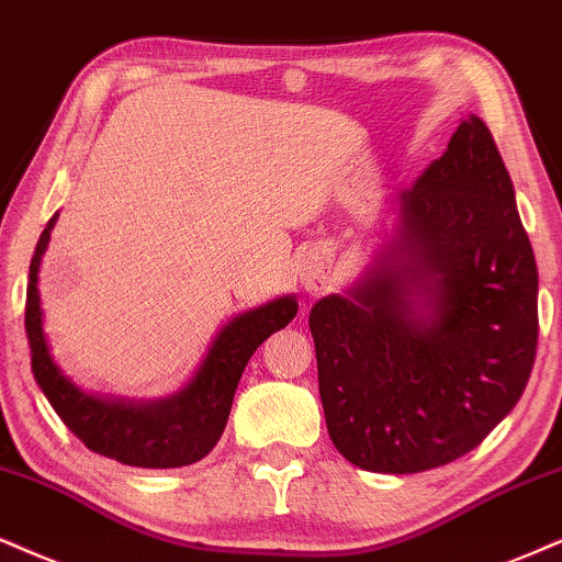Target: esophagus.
<instances>
[{
    "label": "esophagus",
    "mask_w": 562,
    "mask_h": 562,
    "mask_svg": "<svg viewBox=\"0 0 562 562\" xmlns=\"http://www.w3.org/2000/svg\"><path fill=\"white\" fill-rule=\"evenodd\" d=\"M325 283H328V276H325L321 262H307V266L302 268V286L307 289L310 294L323 292Z\"/></svg>",
    "instance_id": "34e87169"
}]
</instances>
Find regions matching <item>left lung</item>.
Instances as JSON below:
<instances>
[{
	"mask_svg": "<svg viewBox=\"0 0 562 562\" xmlns=\"http://www.w3.org/2000/svg\"><path fill=\"white\" fill-rule=\"evenodd\" d=\"M537 262L501 150L469 114L398 192V224L310 313L328 435L378 474L442 467L518 404L537 357Z\"/></svg>",
	"mask_w": 562,
	"mask_h": 562,
	"instance_id": "left-lung-1",
	"label": "left lung"
}]
</instances>
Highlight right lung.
<instances>
[{
	"mask_svg": "<svg viewBox=\"0 0 562 562\" xmlns=\"http://www.w3.org/2000/svg\"><path fill=\"white\" fill-rule=\"evenodd\" d=\"M59 213L48 218L31 258L25 294V334L31 346L33 378L59 419L86 448L127 467L177 469L205 459L224 432L234 393L249 357L270 334L296 315V296L249 310L226 323L211 344L195 378L182 391L158 401L99 398L69 380L54 362L44 334L38 296V268Z\"/></svg>",
	"mask_w": 562,
	"mask_h": 562,
	"instance_id": "add662e5",
	"label": "right lung"
}]
</instances>
